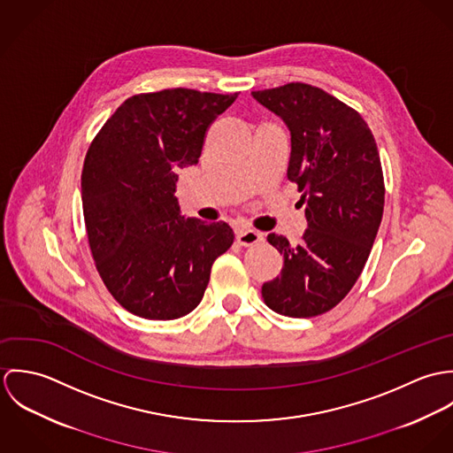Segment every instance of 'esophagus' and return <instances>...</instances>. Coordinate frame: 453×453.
I'll list each match as a JSON object with an SVG mask.
<instances>
[{
	"instance_id": "obj_1",
	"label": "esophagus",
	"mask_w": 453,
	"mask_h": 453,
	"mask_svg": "<svg viewBox=\"0 0 453 453\" xmlns=\"http://www.w3.org/2000/svg\"><path fill=\"white\" fill-rule=\"evenodd\" d=\"M235 239L241 246H255L263 241V234H259L257 230H251V228H239L235 232Z\"/></svg>"
}]
</instances>
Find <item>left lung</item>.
Wrapping results in <instances>:
<instances>
[{"mask_svg":"<svg viewBox=\"0 0 453 453\" xmlns=\"http://www.w3.org/2000/svg\"><path fill=\"white\" fill-rule=\"evenodd\" d=\"M251 96L289 129L288 180L307 218L298 246L266 237L284 265L261 296L277 314L314 318L347 296L370 257L384 214L380 155L361 115L323 88L288 83Z\"/></svg>","mask_w":453,"mask_h":453,"instance_id":"obj_1","label":"left lung"}]
</instances>
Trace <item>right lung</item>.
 Masks as SVG:
<instances>
[{
  "mask_svg": "<svg viewBox=\"0 0 453 453\" xmlns=\"http://www.w3.org/2000/svg\"><path fill=\"white\" fill-rule=\"evenodd\" d=\"M192 88L129 97L92 141L81 202L92 257L130 314L169 321L200 303L214 259L234 244L226 223L181 216L178 169L198 164L205 130L237 99Z\"/></svg>",
  "mask_w": 453,
  "mask_h": 453,
  "instance_id": "right-lung-1",
  "label": "right lung"
}]
</instances>
